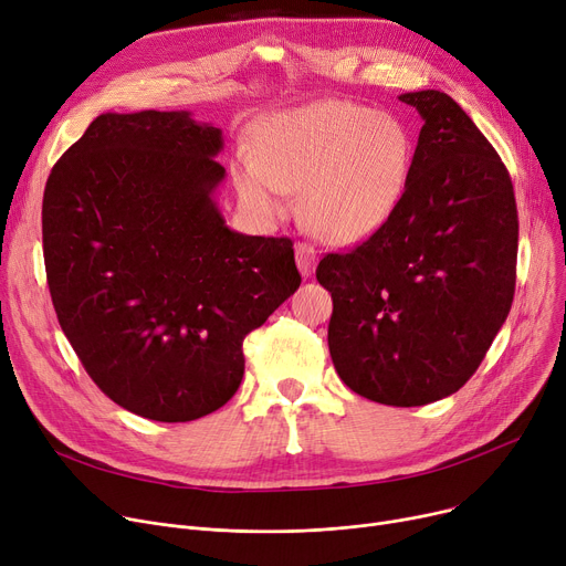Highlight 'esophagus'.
Returning a JSON list of instances; mask_svg holds the SVG:
<instances>
[{
  "mask_svg": "<svg viewBox=\"0 0 566 566\" xmlns=\"http://www.w3.org/2000/svg\"><path fill=\"white\" fill-rule=\"evenodd\" d=\"M295 261H298L301 273H303L305 277H310V275L314 273L316 261H318L314 245H310V243H305V241H298V243H295Z\"/></svg>",
  "mask_w": 566,
  "mask_h": 566,
  "instance_id": "obj_1",
  "label": "esophagus"
}]
</instances>
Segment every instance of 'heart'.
<instances>
[{
    "label": "heart",
    "instance_id": "b5f03b06",
    "mask_svg": "<svg viewBox=\"0 0 566 566\" xmlns=\"http://www.w3.org/2000/svg\"><path fill=\"white\" fill-rule=\"evenodd\" d=\"M412 160L399 118L331 101L277 116L261 139V163L243 158L235 186L261 216H282L301 192L307 227L328 243L374 233L397 208Z\"/></svg>",
    "mask_w": 566,
    "mask_h": 566
}]
</instances>
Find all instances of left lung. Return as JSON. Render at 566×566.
<instances>
[{
  "label": "left lung",
  "instance_id": "1",
  "mask_svg": "<svg viewBox=\"0 0 566 566\" xmlns=\"http://www.w3.org/2000/svg\"><path fill=\"white\" fill-rule=\"evenodd\" d=\"M424 126L403 195L365 243L318 261L328 346L353 392L424 406L461 390L507 318L518 213L507 167L448 94H401Z\"/></svg>",
  "mask_w": 566,
  "mask_h": 566
}]
</instances>
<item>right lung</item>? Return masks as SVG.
Here are the masks:
<instances>
[{"mask_svg":"<svg viewBox=\"0 0 566 566\" xmlns=\"http://www.w3.org/2000/svg\"><path fill=\"white\" fill-rule=\"evenodd\" d=\"M220 148L222 130L188 112H107L45 184L59 325L103 395L146 420L222 408L243 380V339L301 286L291 238L224 224Z\"/></svg>","mask_w":566,"mask_h":566,"instance_id":"add662e5","label":"right lung"}]
</instances>
